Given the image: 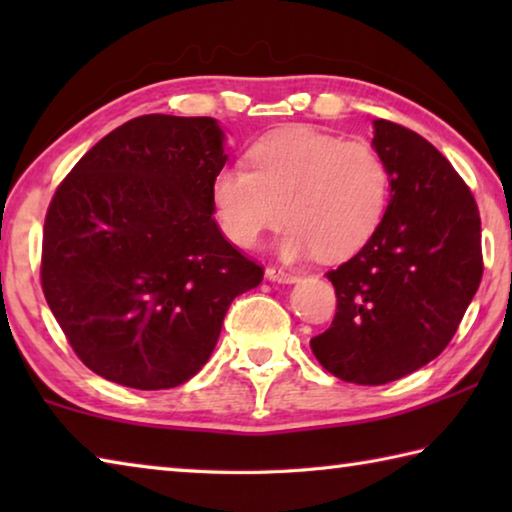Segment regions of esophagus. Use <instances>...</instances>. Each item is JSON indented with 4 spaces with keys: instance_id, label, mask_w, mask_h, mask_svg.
Returning a JSON list of instances; mask_svg holds the SVG:
<instances>
[{
    "instance_id": "obj_1",
    "label": "esophagus",
    "mask_w": 512,
    "mask_h": 512,
    "mask_svg": "<svg viewBox=\"0 0 512 512\" xmlns=\"http://www.w3.org/2000/svg\"><path fill=\"white\" fill-rule=\"evenodd\" d=\"M266 280L280 282V284H296V282H298V275L284 271V268L268 266V268H266Z\"/></svg>"
}]
</instances>
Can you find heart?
Here are the masks:
<instances>
[{
	"mask_svg": "<svg viewBox=\"0 0 512 512\" xmlns=\"http://www.w3.org/2000/svg\"><path fill=\"white\" fill-rule=\"evenodd\" d=\"M250 169L228 164L212 180L223 235L255 248L287 221L280 255L341 262L366 246L384 219L388 171L372 146L341 142L311 126H291L259 140Z\"/></svg>",
	"mask_w": 512,
	"mask_h": 512,
	"instance_id": "heart-1",
	"label": "heart"
}]
</instances>
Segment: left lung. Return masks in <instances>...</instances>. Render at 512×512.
<instances>
[{
	"label": "left lung",
	"instance_id": "obj_1",
	"mask_svg": "<svg viewBox=\"0 0 512 512\" xmlns=\"http://www.w3.org/2000/svg\"><path fill=\"white\" fill-rule=\"evenodd\" d=\"M372 128L391 198L366 246L327 273L339 305L332 327L311 339L320 366L363 386L436 359L483 273L479 210L452 164L409 128L386 119Z\"/></svg>",
	"mask_w": 512,
	"mask_h": 512
}]
</instances>
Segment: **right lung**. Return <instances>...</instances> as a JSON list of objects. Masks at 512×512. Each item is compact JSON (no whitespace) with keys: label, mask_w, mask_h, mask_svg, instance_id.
Listing matches in <instances>:
<instances>
[{"label":"right lung","mask_w":512,"mask_h":512,"mask_svg":"<svg viewBox=\"0 0 512 512\" xmlns=\"http://www.w3.org/2000/svg\"><path fill=\"white\" fill-rule=\"evenodd\" d=\"M230 155L212 117L144 115L76 162L45 219L42 291L92 372L137 391L185 384L232 300L264 271L221 235L212 180Z\"/></svg>","instance_id":"add662e5"}]
</instances>
